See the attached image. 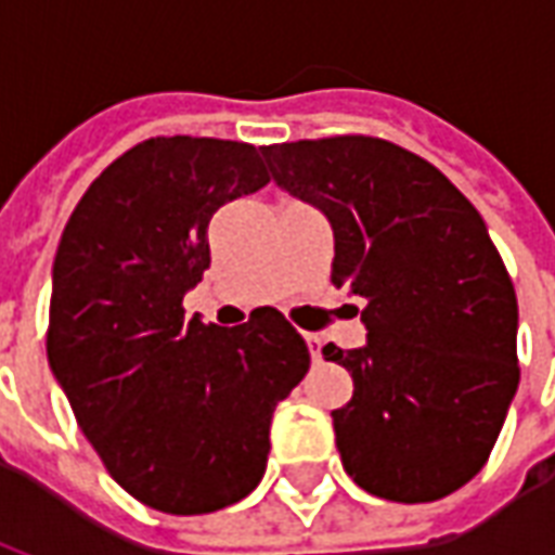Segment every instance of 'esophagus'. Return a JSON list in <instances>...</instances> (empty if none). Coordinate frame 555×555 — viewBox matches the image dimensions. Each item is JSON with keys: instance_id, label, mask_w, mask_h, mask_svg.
<instances>
[{"instance_id": "obj_1", "label": "esophagus", "mask_w": 555, "mask_h": 555, "mask_svg": "<svg viewBox=\"0 0 555 555\" xmlns=\"http://www.w3.org/2000/svg\"><path fill=\"white\" fill-rule=\"evenodd\" d=\"M306 348H309V353H312L314 362L321 360V338H318V336H306Z\"/></svg>"}]
</instances>
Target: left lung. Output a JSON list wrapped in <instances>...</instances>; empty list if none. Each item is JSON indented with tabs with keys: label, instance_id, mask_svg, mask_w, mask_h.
Masks as SVG:
<instances>
[{
	"label": "left lung",
	"instance_id": "1",
	"mask_svg": "<svg viewBox=\"0 0 555 555\" xmlns=\"http://www.w3.org/2000/svg\"><path fill=\"white\" fill-rule=\"evenodd\" d=\"M273 181L333 225V285L365 300V348L326 345L353 398L333 410L348 476L380 500L464 488L517 384V294L485 219L437 166L377 137L261 147Z\"/></svg>",
	"mask_w": 555,
	"mask_h": 555
}]
</instances>
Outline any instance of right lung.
I'll return each mask as SVG.
<instances>
[{
    "instance_id": "1",
    "label": "right lung",
    "mask_w": 555,
    "mask_h": 555,
    "mask_svg": "<svg viewBox=\"0 0 555 555\" xmlns=\"http://www.w3.org/2000/svg\"><path fill=\"white\" fill-rule=\"evenodd\" d=\"M270 181L255 145L154 137L101 171L53 264L47 360L103 466L147 508L207 514L264 476L273 410L309 372L276 309L243 326L183 318L207 225Z\"/></svg>"
}]
</instances>
